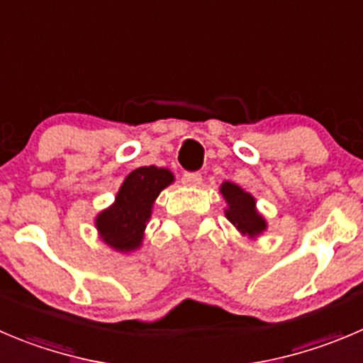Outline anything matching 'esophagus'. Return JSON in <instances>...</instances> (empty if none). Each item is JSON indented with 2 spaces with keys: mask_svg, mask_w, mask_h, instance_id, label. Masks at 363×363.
<instances>
[{
  "mask_svg": "<svg viewBox=\"0 0 363 363\" xmlns=\"http://www.w3.org/2000/svg\"><path fill=\"white\" fill-rule=\"evenodd\" d=\"M201 172H184V176H182V182L187 187H198V185H201Z\"/></svg>",
  "mask_w": 363,
  "mask_h": 363,
  "instance_id": "esophagus-1",
  "label": "esophagus"
}]
</instances>
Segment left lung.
<instances>
[{"instance_id": "obj_1", "label": "left lung", "mask_w": 363, "mask_h": 363, "mask_svg": "<svg viewBox=\"0 0 363 363\" xmlns=\"http://www.w3.org/2000/svg\"><path fill=\"white\" fill-rule=\"evenodd\" d=\"M220 192H223L224 199H226L228 206H230L226 210V217L230 219V223H233V226L240 233L255 237L265 230V220L255 210L253 196L244 192L235 184H230V182L223 184Z\"/></svg>"}]
</instances>
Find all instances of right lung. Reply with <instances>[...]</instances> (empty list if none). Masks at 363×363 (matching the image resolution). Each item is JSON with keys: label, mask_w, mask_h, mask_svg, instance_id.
Wrapping results in <instances>:
<instances>
[{"label": "right lung", "mask_w": 363, "mask_h": 363, "mask_svg": "<svg viewBox=\"0 0 363 363\" xmlns=\"http://www.w3.org/2000/svg\"><path fill=\"white\" fill-rule=\"evenodd\" d=\"M171 182V171L155 165L130 172L117 192L116 203L96 219L103 240L119 251L139 247L151 216V206Z\"/></svg>", "instance_id": "obj_1"}]
</instances>
